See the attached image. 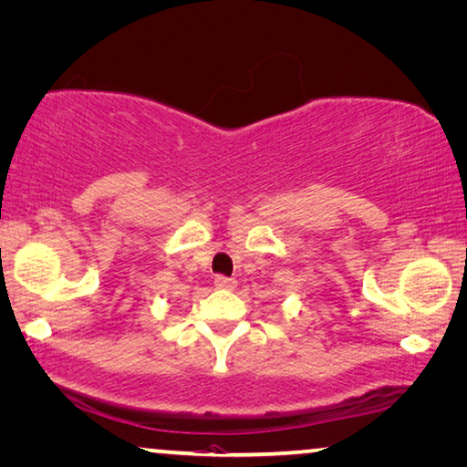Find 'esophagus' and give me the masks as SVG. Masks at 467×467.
Instances as JSON below:
<instances>
[{"label":"esophagus","instance_id":"34e87169","mask_svg":"<svg viewBox=\"0 0 467 467\" xmlns=\"http://www.w3.org/2000/svg\"><path fill=\"white\" fill-rule=\"evenodd\" d=\"M214 285L221 290H234L235 288V279L225 277V275H217L214 277Z\"/></svg>","mask_w":467,"mask_h":467}]
</instances>
